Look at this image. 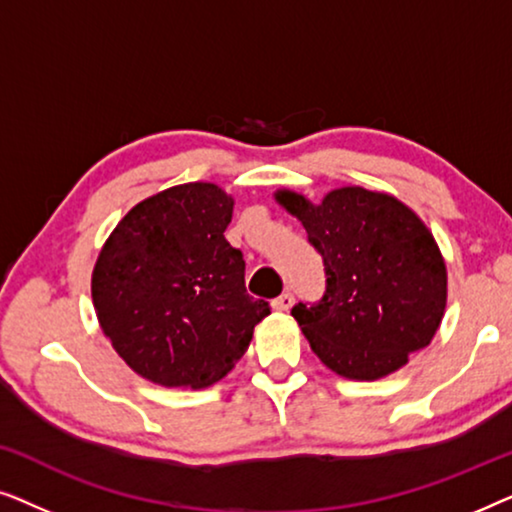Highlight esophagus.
I'll return each instance as SVG.
<instances>
[{"mask_svg": "<svg viewBox=\"0 0 512 512\" xmlns=\"http://www.w3.org/2000/svg\"><path fill=\"white\" fill-rule=\"evenodd\" d=\"M293 300H296V298H293V293L291 291H284L282 296L272 300V307H275V310H279V312H286V310H291Z\"/></svg>", "mask_w": 512, "mask_h": 512, "instance_id": "34e87169", "label": "esophagus"}]
</instances>
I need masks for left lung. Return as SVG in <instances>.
<instances>
[{"mask_svg": "<svg viewBox=\"0 0 512 512\" xmlns=\"http://www.w3.org/2000/svg\"><path fill=\"white\" fill-rule=\"evenodd\" d=\"M277 200L303 221L324 261V296L291 314L328 368L377 380L429 345L445 312L447 272L415 212L359 186L331 191L321 205L291 191Z\"/></svg>", "mask_w": 512, "mask_h": 512, "instance_id": "8db88e82", "label": "left lung"}]
</instances>
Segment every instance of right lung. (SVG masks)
<instances>
[{"label": "right lung", "instance_id": "right-lung-1", "mask_svg": "<svg viewBox=\"0 0 512 512\" xmlns=\"http://www.w3.org/2000/svg\"><path fill=\"white\" fill-rule=\"evenodd\" d=\"M233 198L214 184L167 188L132 207L93 272L97 319L118 356L163 387L221 380L270 314L244 286L226 228Z\"/></svg>", "mask_w": 512, "mask_h": 512}]
</instances>
